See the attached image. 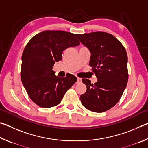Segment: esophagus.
<instances>
[{
    "label": "esophagus",
    "instance_id": "obj_1",
    "mask_svg": "<svg viewBox=\"0 0 148 148\" xmlns=\"http://www.w3.org/2000/svg\"><path fill=\"white\" fill-rule=\"evenodd\" d=\"M82 82V79L79 77H77V83H80Z\"/></svg>",
    "mask_w": 148,
    "mask_h": 148
}]
</instances>
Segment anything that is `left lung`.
Segmentation results:
<instances>
[{"instance_id":"left-lung-1","label":"left lung","mask_w":148,"mask_h":148,"mask_svg":"<svg viewBox=\"0 0 148 148\" xmlns=\"http://www.w3.org/2000/svg\"><path fill=\"white\" fill-rule=\"evenodd\" d=\"M89 50V66L97 82L92 84L82 79L87 91L80 96L82 104L90 111L103 112L115 106L122 96L128 82L126 50L113 35L104 32L76 34Z\"/></svg>"}]
</instances>
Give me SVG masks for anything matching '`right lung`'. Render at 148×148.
Listing matches in <instances>:
<instances>
[{"mask_svg":"<svg viewBox=\"0 0 148 148\" xmlns=\"http://www.w3.org/2000/svg\"><path fill=\"white\" fill-rule=\"evenodd\" d=\"M75 34L62 31H46L31 39L22 54L21 78L31 99L42 108L61 102L77 78L72 74L56 76L52 69L61 61L64 49L79 45Z\"/></svg>","mask_w":148,"mask_h":148,"instance_id":"add662e5","label":"right lung"}]
</instances>
